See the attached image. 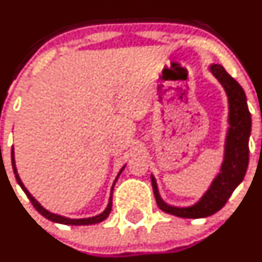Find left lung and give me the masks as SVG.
Instances as JSON below:
<instances>
[{"label":"left lung","mask_w":262,"mask_h":262,"mask_svg":"<svg viewBox=\"0 0 262 262\" xmlns=\"http://www.w3.org/2000/svg\"><path fill=\"white\" fill-rule=\"evenodd\" d=\"M211 74L224 87L229 102V128L225 140L224 161L220 172L196 204L187 207L172 206L161 199L156 179L151 175L154 195L164 212L184 219H202L213 215L225 206L233 190L243 182L249 165V139L251 134V114L247 107L246 95L237 81L221 64H210Z\"/></svg>","instance_id":"obj_1"}]
</instances>
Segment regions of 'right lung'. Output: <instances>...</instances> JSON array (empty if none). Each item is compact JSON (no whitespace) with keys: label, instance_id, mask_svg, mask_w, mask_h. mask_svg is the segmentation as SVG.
I'll return each mask as SVG.
<instances>
[{"label":"right lung","instance_id":"obj_1","mask_svg":"<svg viewBox=\"0 0 262 262\" xmlns=\"http://www.w3.org/2000/svg\"><path fill=\"white\" fill-rule=\"evenodd\" d=\"M11 157H12V168H13V172H15V176H16V180H17L18 185L21 186L22 190L25 191V193L27 195V198L30 199V201L32 202L33 207H35L36 210L38 211V212L41 213L43 217H46L47 220L50 221H53V222H57V224H63V225H92V224H98V222L103 221L105 219H107V216L110 215V212H111V209H112V191H114V186L115 184H116L117 179H119V176L121 175V172L123 171V168H125V166H122V168L120 170V172L117 173L116 179H115L114 184H112V187H111V193H110V199H108V204H107V207H106L105 210L102 211V212L100 213V215H96V216H92V217H86V219H70V217H64V216H61V215H57V213H52L50 212L49 210L45 209L43 206L40 204V202L37 201L35 198H33L32 195L30 193V191L27 190L26 187H25L24 182L21 181V179H19L18 173H17V168H16V162H15V152H13V147H12V152H11Z\"/></svg>","mask_w":262,"mask_h":262}]
</instances>
